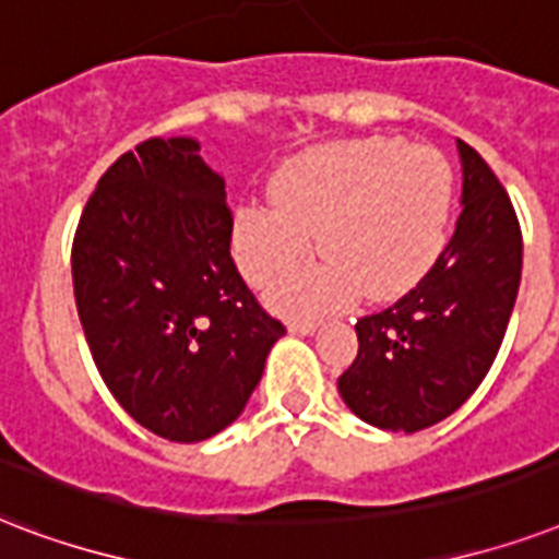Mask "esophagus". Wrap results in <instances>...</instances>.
<instances>
[{"mask_svg":"<svg viewBox=\"0 0 559 559\" xmlns=\"http://www.w3.org/2000/svg\"><path fill=\"white\" fill-rule=\"evenodd\" d=\"M317 328V319H289V331H293V334H313Z\"/></svg>","mask_w":559,"mask_h":559,"instance_id":"34e87169","label":"esophagus"}]
</instances>
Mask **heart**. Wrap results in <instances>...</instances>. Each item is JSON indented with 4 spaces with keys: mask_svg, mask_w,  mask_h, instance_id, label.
Wrapping results in <instances>:
<instances>
[{
    "mask_svg": "<svg viewBox=\"0 0 559 559\" xmlns=\"http://www.w3.org/2000/svg\"><path fill=\"white\" fill-rule=\"evenodd\" d=\"M275 202L249 199L237 213L234 251L254 284L308 261H328L275 284L287 310H334L357 296H404L445 249L454 173L428 146L393 138L322 143L281 166Z\"/></svg>",
    "mask_w": 559,
    "mask_h": 559,
    "instance_id": "obj_1",
    "label": "heart"
}]
</instances>
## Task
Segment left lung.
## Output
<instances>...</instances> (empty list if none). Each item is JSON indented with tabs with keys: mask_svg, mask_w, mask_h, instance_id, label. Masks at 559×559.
Here are the masks:
<instances>
[{
	"mask_svg": "<svg viewBox=\"0 0 559 559\" xmlns=\"http://www.w3.org/2000/svg\"><path fill=\"white\" fill-rule=\"evenodd\" d=\"M463 211L428 275L393 308L357 319V357L336 390L355 416L413 433L457 411L496 360L522 281V228L510 195L457 140Z\"/></svg>",
	"mask_w": 559,
	"mask_h": 559,
	"instance_id": "obj_1",
	"label": "left lung"
}]
</instances>
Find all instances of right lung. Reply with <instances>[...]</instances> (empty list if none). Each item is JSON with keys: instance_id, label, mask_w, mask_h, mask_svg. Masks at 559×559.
Instances as JSON below:
<instances>
[{"instance_id": "1", "label": "right lung", "mask_w": 559, "mask_h": 559, "mask_svg": "<svg viewBox=\"0 0 559 559\" xmlns=\"http://www.w3.org/2000/svg\"><path fill=\"white\" fill-rule=\"evenodd\" d=\"M225 181L193 138H152L108 166L72 240L84 340L143 428L202 442L228 428L287 334L231 258Z\"/></svg>"}]
</instances>
